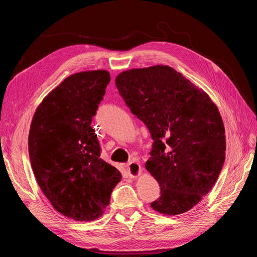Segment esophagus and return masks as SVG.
Wrapping results in <instances>:
<instances>
[{"label": "esophagus", "mask_w": 257, "mask_h": 257, "mask_svg": "<svg viewBox=\"0 0 257 257\" xmlns=\"http://www.w3.org/2000/svg\"><path fill=\"white\" fill-rule=\"evenodd\" d=\"M126 168H127L128 176L131 178H136L139 174L142 173V166L137 162H131L130 164H127Z\"/></svg>", "instance_id": "34e87169"}]
</instances>
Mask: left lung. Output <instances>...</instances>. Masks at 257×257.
Listing matches in <instances>:
<instances>
[{"label": "left lung", "mask_w": 257, "mask_h": 257, "mask_svg": "<svg viewBox=\"0 0 257 257\" xmlns=\"http://www.w3.org/2000/svg\"><path fill=\"white\" fill-rule=\"evenodd\" d=\"M120 95L153 141L146 168L160 184V213L189 211L212 189L226 142L219 109L206 92L174 68H134L115 78Z\"/></svg>", "instance_id": "1"}]
</instances>
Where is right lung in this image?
Here are the masks:
<instances>
[{"mask_svg": "<svg viewBox=\"0 0 257 257\" xmlns=\"http://www.w3.org/2000/svg\"><path fill=\"white\" fill-rule=\"evenodd\" d=\"M110 75L106 71L67 77L37 107L29 133L31 166L52 207L76 221H93L109 205L118 169L100 159L91 126Z\"/></svg>", "mask_w": 257, "mask_h": 257, "instance_id": "obj_1", "label": "right lung"}]
</instances>
